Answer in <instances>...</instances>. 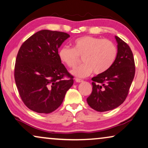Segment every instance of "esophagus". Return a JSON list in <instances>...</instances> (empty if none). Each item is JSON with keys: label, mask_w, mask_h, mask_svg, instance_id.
Wrapping results in <instances>:
<instances>
[{"label": "esophagus", "mask_w": 148, "mask_h": 148, "mask_svg": "<svg viewBox=\"0 0 148 148\" xmlns=\"http://www.w3.org/2000/svg\"><path fill=\"white\" fill-rule=\"evenodd\" d=\"M75 82L77 83H80V82H82L83 80L81 79H79V78H75Z\"/></svg>", "instance_id": "obj_1"}]
</instances>
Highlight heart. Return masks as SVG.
<instances>
[{
  "instance_id": "b5f03b06",
  "label": "heart",
  "mask_w": 148,
  "mask_h": 148,
  "mask_svg": "<svg viewBox=\"0 0 148 148\" xmlns=\"http://www.w3.org/2000/svg\"><path fill=\"white\" fill-rule=\"evenodd\" d=\"M73 48L62 46L58 55L62 63L73 67L83 56L84 62L71 71L73 75L79 77L92 73H104L110 69L116 60L118 48L112 41L99 37L86 36L78 38L73 42Z\"/></svg>"
}]
</instances>
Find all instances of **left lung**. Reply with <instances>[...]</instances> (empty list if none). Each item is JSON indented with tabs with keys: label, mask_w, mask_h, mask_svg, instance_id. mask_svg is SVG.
<instances>
[{
	"label": "left lung",
	"mask_w": 148,
	"mask_h": 148,
	"mask_svg": "<svg viewBox=\"0 0 148 148\" xmlns=\"http://www.w3.org/2000/svg\"><path fill=\"white\" fill-rule=\"evenodd\" d=\"M118 54L114 64L104 73L92 79V92L87 98L91 108L98 112L114 109L127 98L135 76L134 57L130 47L118 36Z\"/></svg>",
	"instance_id": "left-lung-1"
}]
</instances>
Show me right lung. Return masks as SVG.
<instances>
[{"label": "right lung", "instance_id": "right-lung-1", "mask_svg": "<svg viewBox=\"0 0 148 148\" xmlns=\"http://www.w3.org/2000/svg\"><path fill=\"white\" fill-rule=\"evenodd\" d=\"M69 37L64 32L44 29L30 36L20 47L14 76L19 96L30 110L53 112L73 84V77L58 55V48Z\"/></svg>", "mask_w": 148, "mask_h": 148}]
</instances>
